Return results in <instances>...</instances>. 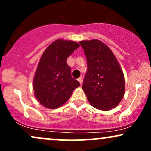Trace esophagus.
Wrapping results in <instances>:
<instances>
[{"label":"esophagus","instance_id":"obj_1","mask_svg":"<svg viewBox=\"0 0 151 151\" xmlns=\"http://www.w3.org/2000/svg\"><path fill=\"white\" fill-rule=\"evenodd\" d=\"M77 80L79 81V82L80 83V84H82V78H81V77H79V78H78V79H77Z\"/></svg>","mask_w":151,"mask_h":151}]
</instances>
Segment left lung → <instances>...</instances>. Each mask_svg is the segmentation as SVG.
Returning a JSON list of instances; mask_svg holds the SVG:
<instances>
[{
    "label": "left lung",
    "mask_w": 151,
    "mask_h": 151,
    "mask_svg": "<svg viewBox=\"0 0 151 151\" xmlns=\"http://www.w3.org/2000/svg\"><path fill=\"white\" fill-rule=\"evenodd\" d=\"M85 53L87 72L82 89L94 108L109 111L122 100L125 91L123 71L114 53L99 40L79 42Z\"/></svg>",
    "instance_id": "left-lung-1"
}]
</instances>
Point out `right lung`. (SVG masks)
<instances>
[{"mask_svg": "<svg viewBox=\"0 0 151 151\" xmlns=\"http://www.w3.org/2000/svg\"><path fill=\"white\" fill-rule=\"evenodd\" d=\"M79 47L77 42L58 39L43 52L33 79L35 98L48 109H57L66 103L80 86L72 78L67 59Z\"/></svg>", "mask_w": 151, "mask_h": 151, "instance_id": "1", "label": "right lung"}]
</instances>
